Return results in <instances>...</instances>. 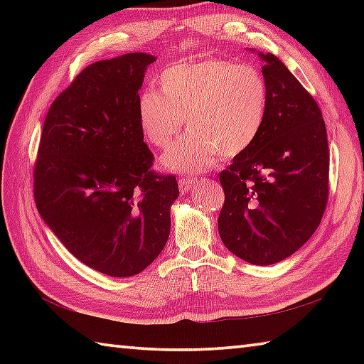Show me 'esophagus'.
<instances>
[{
	"label": "esophagus",
	"mask_w": 364,
	"mask_h": 364,
	"mask_svg": "<svg viewBox=\"0 0 364 364\" xmlns=\"http://www.w3.org/2000/svg\"><path fill=\"white\" fill-rule=\"evenodd\" d=\"M196 184H198L197 178H183V180H180V183H178V186H180L181 194H186V192H189L191 189H194Z\"/></svg>",
	"instance_id": "34e87169"
}]
</instances>
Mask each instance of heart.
Segmentation results:
<instances>
[{"instance_id":"b5f03b06","label":"heart","mask_w":364,"mask_h":364,"mask_svg":"<svg viewBox=\"0 0 364 364\" xmlns=\"http://www.w3.org/2000/svg\"><path fill=\"white\" fill-rule=\"evenodd\" d=\"M159 90H144L137 119L144 137L164 149L186 125L192 129L161 166L194 173L211 167L219 153L235 158L257 141L266 123L267 86L257 68L223 59L191 60L166 67Z\"/></svg>"}]
</instances>
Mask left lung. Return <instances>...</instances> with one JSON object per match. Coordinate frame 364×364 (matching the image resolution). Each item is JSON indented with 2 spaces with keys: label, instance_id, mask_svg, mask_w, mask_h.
Wrapping results in <instances>:
<instances>
[{
  "label": "left lung",
  "instance_id": "left-lung-1",
  "mask_svg": "<svg viewBox=\"0 0 364 364\" xmlns=\"http://www.w3.org/2000/svg\"><path fill=\"white\" fill-rule=\"evenodd\" d=\"M258 58L267 86L266 123L250 149L220 173L225 203L218 227L237 258L269 266L296 253L319 227L330 156L314 98L275 54L258 51Z\"/></svg>",
  "mask_w": 364,
  "mask_h": 364
}]
</instances>
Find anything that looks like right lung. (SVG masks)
<instances>
[{"label":"right lung","instance_id":"right-lung-1","mask_svg":"<svg viewBox=\"0 0 364 364\" xmlns=\"http://www.w3.org/2000/svg\"><path fill=\"white\" fill-rule=\"evenodd\" d=\"M156 58L98 60L54 100L34 167V198L46 225L84 264L109 277L142 272L164 249L175 176L150 168L137 100Z\"/></svg>","mask_w":364,"mask_h":364}]
</instances>
